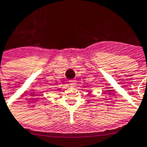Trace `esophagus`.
I'll list each match as a JSON object with an SVG mask.
<instances>
[{
  "mask_svg": "<svg viewBox=\"0 0 147 147\" xmlns=\"http://www.w3.org/2000/svg\"><path fill=\"white\" fill-rule=\"evenodd\" d=\"M69 83L70 86H75L76 84V80H73V79H71V80H69Z\"/></svg>",
  "mask_w": 147,
  "mask_h": 147,
  "instance_id": "esophagus-1",
  "label": "esophagus"
}]
</instances>
